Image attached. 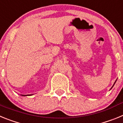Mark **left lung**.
I'll return each instance as SVG.
<instances>
[{
	"label": "left lung",
	"mask_w": 123,
	"mask_h": 123,
	"mask_svg": "<svg viewBox=\"0 0 123 123\" xmlns=\"http://www.w3.org/2000/svg\"><path fill=\"white\" fill-rule=\"evenodd\" d=\"M116 81H117V80H116ZM116 81H115V82H116Z\"/></svg>",
	"instance_id": "1"
}]
</instances>
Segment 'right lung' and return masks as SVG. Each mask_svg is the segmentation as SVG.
<instances>
[{"mask_svg": "<svg viewBox=\"0 0 123 123\" xmlns=\"http://www.w3.org/2000/svg\"><path fill=\"white\" fill-rule=\"evenodd\" d=\"M23 95V96H25V95Z\"/></svg>", "mask_w": 123, "mask_h": 123, "instance_id": "add662e5", "label": "right lung"}]
</instances>
